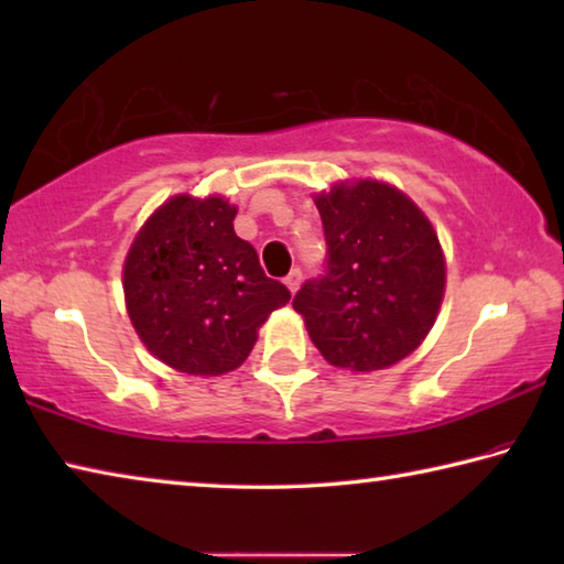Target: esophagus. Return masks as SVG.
<instances>
[{
    "label": "esophagus",
    "mask_w": 564,
    "mask_h": 564,
    "mask_svg": "<svg viewBox=\"0 0 564 564\" xmlns=\"http://www.w3.org/2000/svg\"><path fill=\"white\" fill-rule=\"evenodd\" d=\"M301 281H303V271L301 269H293L289 275H285V285H289V291L295 293L301 289Z\"/></svg>",
    "instance_id": "obj_1"
}]
</instances>
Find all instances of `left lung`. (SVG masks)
<instances>
[{"label": "left lung", "mask_w": 564, "mask_h": 564, "mask_svg": "<svg viewBox=\"0 0 564 564\" xmlns=\"http://www.w3.org/2000/svg\"><path fill=\"white\" fill-rule=\"evenodd\" d=\"M328 271L293 299L330 366L370 373L427 338L445 295L441 238L413 198L380 178H343L313 196Z\"/></svg>", "instance_id": "left-lung-1"}]
</instances>
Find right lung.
<instances>
[{
	"mask_svg": "<svg viewBox=\"0 0 564 564\" xmlns=\"http://www.w3.org/2000/svg\"><path fill=\"white\" fill-rule=\"evenodd\" d=\"M236 204L221 194L166 198L129 246L121 283L127 313L151 356L186 376L236 370L259 328L291 301L256 248L234 231Z\"/></svg>",
	"mask_w": 564,
	"mask_h": 564,
	"instance_id": "add662e5",
	"label": "right lung"
}]
</instances>
